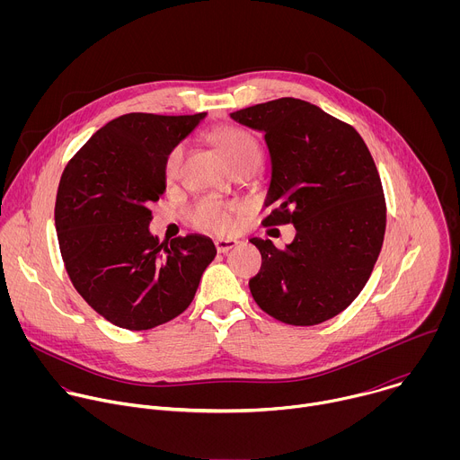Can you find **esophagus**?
Instances as JSON below:
<instances>
[{"instance_id": "1", "label": "esophagus", "mask_w": 460, "mask_h": 460, "mask_svg": "<svg viewBox=\"0 0 460 460\" xmlns=\"http://www.w3.org/2000/svg\"><path fill=\"white\" fill-rule=\"evenodd\" d=\"M215 245H217L218 252H227L229 249L238 245V240H234V238H217Z\"/></svg>"}]
</instances>
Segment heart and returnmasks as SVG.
Listing matches in <instances>:
<instances>
[{"label": "heart", "mask_w": 460, "mask_h": 460, "mask_svg": "<svg viewBox=\"0 0 460 460\" xmlns=\"http://www.w3.org/2000/svg\"><path fill=\"white\" fill-rule=\"evenodd\" d=\"M211 144L218 149L224 162L231 171L240 167H252L256 169L261 162V146L258 140L249 135L247 130L240 127H220L209 135ZM185 158V146H174L164 162V176L167 181H174L180 176L181 164ZM233 213L234 209L215 200V199H202L196 202L190 209V220L196 227L213 231V233H227L233 229Z\"/></svg>", "instance_id": "b5f03b06"}]
</instances>
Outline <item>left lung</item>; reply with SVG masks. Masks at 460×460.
<instances>
[{
	"label": "left lung",
	"instance_id": "obj_1",
	"mask_svg": "<svg viewBox=\"0 0 460 460\" xmlns=\"http://www.w3.org/2000/svg\"><path fill=\"white\" fill-rule=\"evenodd\" d=\"M231 118L264 133L270 149L271 211L261 224L296 229L284 249L251 238L261 254L249 280L254 302L291 325L337 316L364 289L384 242L385 200L367 146L351 125L296 98Z\"/></svg>",
	"mask_w": 460,
	"mask_h": 460
}]
</instances>
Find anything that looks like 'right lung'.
<instances>
[{
  "label": "right lung",
  "mask_w": 460,
  "mask_h": 460,
  "mask_svg": "<svg viewBox=\"0 0 460 460\" xmlns=\"http://www.w3.org/2000/svg\"><path fill=\"white\" fill-rule=\"evenodd\" d=\"M204 118L123 114L61 174L54 224L65 270L84 300L123 330H153L183 313L217 256L208 236L160 243L149 231V204L165 192V156Z\"/></svg>",
  "instance_id": "obj_1"
}]
</instances>
